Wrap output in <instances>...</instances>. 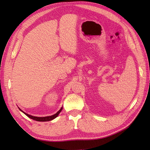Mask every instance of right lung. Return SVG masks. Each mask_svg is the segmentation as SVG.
Listing matches in <instances>:
<instances>
[{"instance_id": "obj_1", "label": "right lung", "mask_w": 150, "mask_h": 150, "mask_svg": "<svg viewBox=\"0 0 150 150\" xmlns=\"http://www.w3.org/2000/svg\"><path fill=\"white\" fill-rule=\"evenodd\" d=\"M20 110H21L22 112H23L20 108H19ZM62 109H63V107L61 108V109L57 112L55 114L53 115H51V116H48V117H34V116H32V115H30L29 114H27V113L25 112H23L25 114L27 115V117H28L29 118H32V119L33 120H35L36 121H38V122H48V121H50V120H53L54 118H55L56 117H57L58 115L59 114V113L61 112Z\"/></svg>"}]
</instances>
